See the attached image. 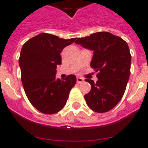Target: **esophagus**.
Wrapping results in <instances>:
<instances>
[{"label":"esophagus","mask_w":148,"mask_h":148,"mask_svg":"<svg viewBox=\"0 0 148 148\" xmlns=\"http://www.w3.org/2000/svg\"><path fill=\"white\" fill-rule=\"evenodd\" d=\"M84 81V79L82 77H77V82L78 84H81Z\"/></svg>","instance_id":"34e87169"}]
</instances>
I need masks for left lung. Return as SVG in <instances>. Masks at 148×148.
Returning a JSON list of instances; mask_svg holds the SVG:
<instances>
[{"mask_svg":"<svg viewBox=\"0 0 148 148\" xmlns=\"http://www.w3.org/2000/svg\"><path fill=\"white\" fill-rule=\"evenodd\" d=\"M75 43L94 51L90 67L97 72L96 83L85 80L91 86L84 95L86 103L95 112H108L118 103L126 90L131 74L128 45L120 37L105 31L79 38Z\"/></svg>","mask_w":148,"mask_h":148,"instance_id":"1","label":"left lung"}]
</instances>
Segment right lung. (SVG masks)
<instances>
[{"mask_svg":"<svg viewBox=\"0 0 148 148\" xmlns=\"http://www.w3.org/2000/svg\"><path fill=\"white\" fill-rule=\"evenodd\" d=\"M75 40L41 33L22 47L19 65L24 92L31 104L43 114H53L60 111L76 84L74 74L64 79H56L55 74L57 65L61 64L60 53Z\"/></svg>","mask_w":148,"mask_h":148,"instance_id":"1","label":"right lung"}]
</instances>
